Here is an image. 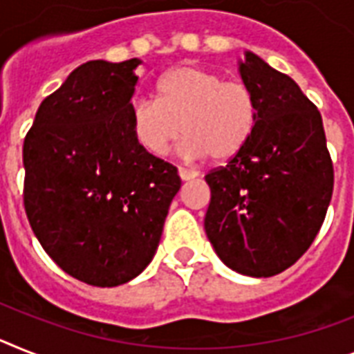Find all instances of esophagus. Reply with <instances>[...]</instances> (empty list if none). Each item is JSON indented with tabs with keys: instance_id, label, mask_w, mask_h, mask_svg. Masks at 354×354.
Instances as JSON below:
<instances>
[{
	"instance_id": "obj_1",
	"label": "esophagus",
	"mask_w": 354,
	"mask_h": 354,
	"mask_svg": "<svg viewBox=\"0 0 354 354\" xmlns=\"http://www.w3.org/2000/svg\"><path fill=\"white\" fill-rule=\"evenodd\" d=\"M179 177H180V180H192L197 177V171L186 170V168H179Z\"/></svg>"
}]
</instances>
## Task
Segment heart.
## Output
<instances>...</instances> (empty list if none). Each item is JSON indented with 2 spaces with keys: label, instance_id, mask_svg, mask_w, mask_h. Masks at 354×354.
<instances>
[{
  "label": "heart",
  "instance_id": "obj_1",
  "mask_svg": "<svg viewBox=\"0 0 354 354\" xmlns=\"http://www.w3.org/2000/svg\"><path fill=\"white\" fill-rule=\"evenodd\" d=\"M255 124V95L246 84L195 65L166 72L156 99H137L130 108L133 139L153 157L165 156L183 130L179 150L186 159L224 162L250 142Z\"/></svg>",
  "mask_w": 354,
  "mask_h": 354
}]
</instances>
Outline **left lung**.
I'll return each mask as SVG.
<instances>
[{
    "instance_id": "1",
    "label": "left lung",
    "mask_w": 354,
    "mask_h": 354,
    "mask_svg": "<svg viewBox=\"0 0 354 354\" xmlns=\"http://www.w3.org/2000/svg\"><path fill=\"white\" fill-rule=\"evenodd\" d=\"M257 124L226 166L209 171L204 230L218 259L248 277H273L308 251L333 195L320 112L289 75L253 52L239 61Z\"/></svg>"
}]
</instances>
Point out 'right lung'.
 <instances>
[{
  "label": "right lung",
  "instance_id": "add662e5",
  "mask_svg": "<svg viewBox=\"0 0 354 354\" xmlns=\"http://www.w3.org/2000/svg\"><path fill=\"white\" fill-rule=\"evenodd\" d=\"M142 61H88L39 104L23 145L25 212L52 261L97 288L136 279L159 246L177 168L133 139Z\"/></svg>",
  "mask_w": 354,
  "mask_h": 354
}]
</instances>
